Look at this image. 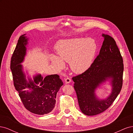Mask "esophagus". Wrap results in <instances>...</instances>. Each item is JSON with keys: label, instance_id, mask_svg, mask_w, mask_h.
<instances>
[{"label": "esophagus", "instance_id": "obj_1", "mask_svg": "<svg viewBox=\"0 0 133 133\" xmlns=\"http://www.w3.org/2000/svg\"><path fill=\"white\" fill-rule=\"evenodd\" d=\"M71 82V80L70 78H66L65 79V82L66 84H68V83H70V82Z\"/></svg>", "mask_w": 133, "mask_h": 133}]
</instances>
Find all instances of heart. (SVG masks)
I'll return each instance as SVG.
<instances>
[{"label": "heart", "instance_id": "1", "mask_svg": "<svg viewBox=\"0 0 133 133\" xmlns=\"http://www.w3.org/2000/svg\"><path fill=\"white\" fill-rule=\"evenodd\" d=\"M98 45L91 38H77L60 41L56 46L59 57L51 55V60L59 69L65 66L64 62H69L71 70L77 74L82 73L91 66Z\"/></svg>", "mask_w": 133, "mask_h": 133}]
</instances>
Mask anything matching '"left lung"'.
<instances>
[{
  "label": "left lung",
  "instance_id": "1",
  "mask_svg": "<svg viewBox=\"0 0 133 133\" xmlns=\"http://www.w3.org/2000/svg\"><path fill=\"white\" fill-rule=\"evenodd\" d=\"M102 37L103 45L91 66L72 78L80 110L89 116L106 110L117 97L123 85L124 64L119 48L110 35L103 34ZM108 79H111L112 92L106 99H99L96 96L95 89Z\"/></svg>",
  "mask_w": 133,
  "mask_h": 133
}]
</instances>
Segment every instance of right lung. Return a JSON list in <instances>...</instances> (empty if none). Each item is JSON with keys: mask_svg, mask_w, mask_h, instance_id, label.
I'll list each match as a JSON object with an SVG mask.
<instances>
[{"mask_svg": "<svg viewBox=\"0 0 133 133\" xmlns=\"http://www.w3.org/2000/svg\"><path fill=\"white\" fill-rule=\"evenodd\" d=\"M25 35L20 37L11 58L14 85L28 110L38 115L48 114L55 107L56 96L63 83L57 74L44 78L41 74H37L33 76V80L29 78L26 80L21 64L26 55L28 38Z\"/></svg>", "mask_w": 133, "mask_h": 133, "instance_id": "right-lung-1", "label": "right lung"}]
</instances>
